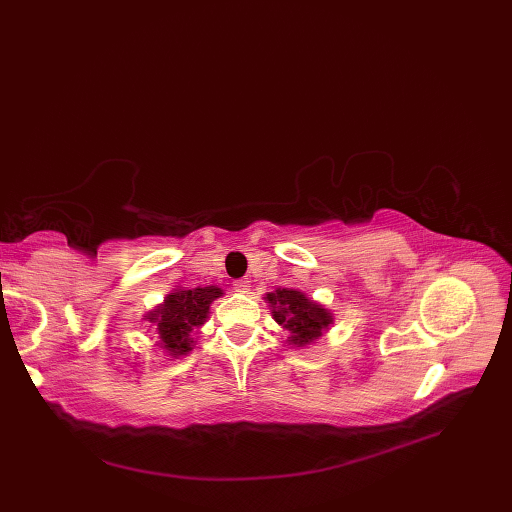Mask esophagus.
I'll return each instance as SVG.
<instances>
[{"label": "esophagus", "instance_id": "1", "mask_svg": "<svg viewBox=\"0 0 512 512\" xmlns=\"http://www.w3.org/2000/svg\"><path fill=\"white\" fill-rule=\"evenodd\" d=\"M234 290H236V292H240V294H247V292L251 290L249 280H236V282H234Z\"/></svg>", "mask_w": 512, "mask_h": 512}]
</instances>
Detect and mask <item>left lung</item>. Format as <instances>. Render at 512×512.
I'll list each match as a JSON object with an SVG mask.
<instances>
[{
    "mask_svg": "<svg viewBox=\"0 0 512 512\" xmlns=\"http://www.w3.org/2000/svg\"><path fill=\"white\" fill-rule=\"evenodd\" d=\"M263 299L270 303L274 321L288 332L286 342L294 348L315 344L334 326V313L299 288H276Z\"/></svg>",
    "mask_w": 512,
    "mask_h": 512,
    "instance_id": "obj_1",
    "label": "left lung"
}]
</instances>
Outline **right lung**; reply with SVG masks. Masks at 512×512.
I'll return each instance as SVG.
<instances>
[{
	"label": "right lung",
	"mask_w": 512,
	"mask_h": 512,
	"mask_svg": "<svg viewBox=\"0 0 512 512\" xmlns=\"http://www.w3.org/2000/svg\"><path fill=\"white\" fill-rule=\"evenodd\" d=\"M224 297L220 286H197V288H172L164 303L149 309L143 319L147 328L157 334V348L170 359H182L193 351V332L203 326L209 317V307L215 299Z\"/></svg>",
	"instance_id": "right-lung-1"
}]
</instances>
